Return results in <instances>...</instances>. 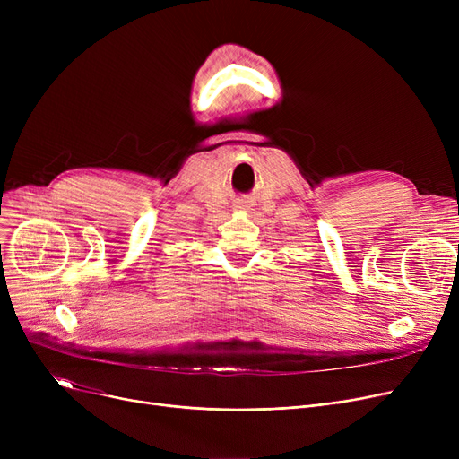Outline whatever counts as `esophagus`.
I'll use <instances>...</instances> for the list:
<instances>
[{
    "instance_id": "1",
    "label": "esophagus",
    "mask_w": 459,
    "mask_h": 459,
    "mask_svg": "<svg viewBox=\"0 0 459 459\" xmlns=\"http://www.w3.org/2000/svg\"><path fill=\"white\" fill-rule=\"evenodd\" d=\"M238 208H244V210H249V206H247V204H239Z\"/></svg>"
}]
</instances>
